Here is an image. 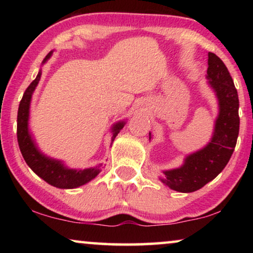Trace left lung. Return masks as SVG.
<instances>
[{"label": "left lung", "instance_id": "1", "mask_svg": "<svg viewBox=\"0 0 253 253\" xmlns=\"http://www.w3.org/2000/svg\"><path fill=\"white\" fill-rule=\"evenodd\" d=\"M206 78L219 106L212 138L206 146L186 155L181 167L164 170L160 177L165 185L178 192L197 191L215 178L227 166L236 146L240 131L237 89L227 67L213 53H209ZM148 136L151 140V132Z\"/></svg>", "mask_w": 253, "mask_h": 253}]
</instances>
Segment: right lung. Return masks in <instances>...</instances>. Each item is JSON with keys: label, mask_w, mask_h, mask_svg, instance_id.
Returning <instances> with one entry per match:
<instances>
[{"label": "right lung", "mask_w": 253, "mask_h": 253, "mask_svg": "<svg viewBox=\"0 0 253 253\" xmlns=\"http://www.w3.org/2000/svg\"><path fill=\"white\" fill-rule=\"evenodd\" d=\"M53 50L43 58L42 64L49 60ZM41 78V70H39L37 78L31 83L29 87L24 93L22 101L19 103L18 115H17V139L22 152V155L26 164L36 174L46 181L48 184L58 189H75L82 186L95 178L101 171L102 164H99L95 167L85 169H72L64 165L62 160L47 157L38 147L36 140L33 139L29 127L30 121V107L31 100L34 91ZM126 126V121H119L112 126V144L117 134L123 126Z\"/></svg>", "instance_id": "add662e5"}]
</instances>
